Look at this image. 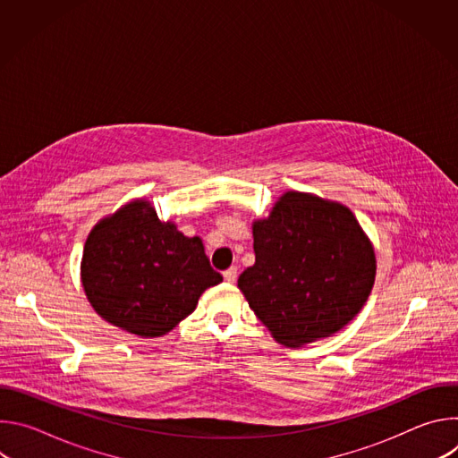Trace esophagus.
<instances>
[{
    "instance_id": "1",
    "label": "esophagus",
    "mask_w": 458,
    "mask_h": 458,
    "mask_svg": "<svg viewBox=\"0 0 458 458\" xmlns=\"http://www.w3.org/2000/svg\"><path fill=\"white\" fill-rule=\"evenodd\" d=\"M223 277H225L226 283H235V279H237V268L232 267V268L225 270V272H223Z\"/></svg>"
}]
</instances>
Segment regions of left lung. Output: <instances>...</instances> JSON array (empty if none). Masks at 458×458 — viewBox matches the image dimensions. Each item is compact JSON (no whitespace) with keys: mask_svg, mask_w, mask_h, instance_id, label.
I'll list each match as a JSON object with an SVG mask.
<instances>
[{"mask_svg":"<svg viewBox=\"0 0 458 458\" xmlns=\"http://www.w3.org/2000/svg\"><path fill=\"white\" fill-rule=\"evenodd\" d=\"M255 265L237 281L250 308L288 348L339 332L375 281V253L343 205L288 191L253 223Z\"/></svg>","mask_w":458,"mask_h":458,"instance_id":"1","label":"left lung"}]
</instances>
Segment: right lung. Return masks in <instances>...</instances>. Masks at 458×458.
I'll use <instances>...</instances> for the list:
<instances>
[{
	"label": "right lung",
	"mask_w": 458,
	"mask_h": 458,
	"mask_svg": "<svg viewBox=\"0 0 458 458\" xmlns=\"http://www.w3.org/2000/svg\"><path fill=\"white\" fill-rule=\"evenodd\" d=\"M81 279L105 320L148 339L174 330L223 276L210 267L199 237H184L161 223L150 203L134 201L94 226Z\"/></svg>",
	"instance_id": "obj_1"
}]
</instances>
